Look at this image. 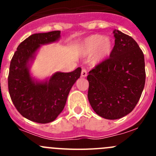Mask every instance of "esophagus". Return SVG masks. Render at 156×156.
<instances>
[{
	"instance_id": "esophagus-1",
	"label": "esophagus",
	"mask_w": 156,
	"mask_h": 156,
	"mask_svg": "<svg viewBox=\"0 0 156 156\" xmlns=\"http://www.w3.org/2000/svg\"><path fill=\"white\" fill-rule=\"evenodd\" d=\"M87 76V70L84 69H82V71H81V77H83V78H85V77Z\"/></svg>"
}]
</instances>
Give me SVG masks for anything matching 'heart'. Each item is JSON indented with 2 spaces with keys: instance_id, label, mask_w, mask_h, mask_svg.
I'll return each instance as SVG.
<instances>
[{
  "instance_id": "obj_1",
  "label": "heart",
  "mask_w": 156,
  "mask_h": 156,
  "mask_svg": "<svg viewBox=\"0 0 156 156\" xmlns=\"http://www.w3.org/2000/svg\"><path fill=\"white\" fill-rule=\"evenodd\" d=\"M115 44L109 37L101 34H92L84 40L81 44V55L91 56V63L98 65L107 59L114 50Z\"/></svg>"
}]
</instances>
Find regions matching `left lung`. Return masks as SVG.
I'll return each instance as SVG.
<instances>
[{"instance_id":"left-lung-1","label":"left lung","mask_w":156,"mask_h":156,"mask_svg":"<svg viewBox=\"0 0 156 156\" xmlns=\"http://www.w3.org/2000/svg\"><path fill=\"white\" fill-rule=\"evenodd\" d=\"M115 47L109 59L89 72L87 97L100 117L115 120L127 115L141 97L146 80L143 51L130 36L113 31Z\"/></svg>"}]
</instances>
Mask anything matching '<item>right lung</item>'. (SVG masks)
Returning <instances> with one entry per match:
<instances>
[{
    "label": "right lung",
    "mask_w": 156,
    "mask_h": 156,
    "mask_svg": "<svg viewBox=\"0 0 156 156\" xmlns=\"http://www.w3.org/2000/svg\"><path fill=\"white\" fill-rule=\"evenodd\" d=\"M60 31L31 34L17 48L10 62L9 93L19 112L32 122H53L65 107L71 88L80 78L81 68L56 72L44 79L33 76L31 67L41 46L56 43Z\"/></svg>",
    "instance_id": "obj_1"
}]
</instances>
